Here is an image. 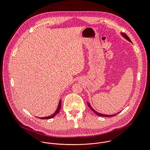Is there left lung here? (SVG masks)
<instances>
[{"label":"left lung","mask_w":150,"mask_h":150,"mask_svg":"<svg viewBox=\"0 0 150 150\" xmlns=\"http://www.w3.org/2000/svg\"><path fill=\"white\" fill-rule=\"evenodd\" d=\"M121 34L122 35V36L123 37H125L127 40H128L129 41V42H132V41H131V40H130V38H129V37H128L125 33H121ZM87 104H88V107L89 108H90V109H91V110H93V112H94V113H95L97 116H104V117H112V116H116V115H117L119 113H120V112H119V113H116V114H115V115H104V114H101V113H98V112H96L95 110H94L93 109V108L91 106V105L90 104V103H87Z\"/></svg>","instance_id":"obj_1"}]
</instances>
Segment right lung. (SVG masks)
Listing matches in <instances>:
<instances>
[{"label": "right lung", "instance_id": "add662e5", "mask_svg": "<svg viewBox=\"0 0 150 150\" xmlns=\"http://www.w3.org/2000/svg\"><path fill=\"white\" fill-rule=\"evenodd\" d=\"M61 104H62V100H60L59 101V105H58V107H57V109H56V111L52 115H51V116H48V117H38V118H40V119H51V118L54 117L56 115H57V114L59 113V111H60V108H61V105H62Z\"/></svg>", "mask_w": 150, "mask_h": 150}]
</instances>
